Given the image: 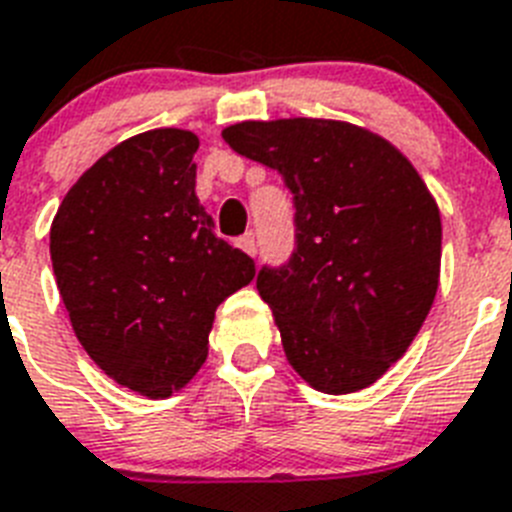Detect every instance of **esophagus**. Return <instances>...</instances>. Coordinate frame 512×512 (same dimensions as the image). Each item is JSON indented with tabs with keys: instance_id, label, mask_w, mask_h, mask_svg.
Instances as JSON below:
<instances>
[{
	"instance_id": "obj_1",
	"label": "esophagus",
	"mask_w": 512,
	"mask_h": 512,
	"mask_svg": "<svg viewBox=\"0 0 512 512\" xmlns=\"http://www.w3.org/2000/svg\"><path fill=\"white\" fill-rule=\"evenodd\" d=\"M238 248H243V251H246L248 256H253V253H256V235H253V232H246V235H240V238H238Z\"/></svg>"
}]
</instances>
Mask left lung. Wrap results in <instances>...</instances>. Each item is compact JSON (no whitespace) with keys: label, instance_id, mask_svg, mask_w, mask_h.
<instances>
[{"label":"left lung","instance_id":"8db88e82","mask_svg":"<svg viewBox=\"0 0 512 512\" xmlns=\"http://www.w3.org/2000/svg\"><path fill=\"white\" fill-rule=\"evenodd\" d=\"M222 138L293 193V253L256 277L290 366L329 395L374 384L437 295L442 222L429 188L392 143L350 122H238Z\"/></svg>","mask_w":512,"mask_h":512}]
</instances>
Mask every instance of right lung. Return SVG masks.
<instances>
[{
	"label": "right lung",
	"mask_w": 512,
	"mask_h": 512,
	"mask_svg": "<svg viewBox=\"0 0 512 512\" xmlns=\"http://www.w3.org/2000/svg\"><path fill=\"white\" fill-rule=\"evenodd\" d=\"M196 151V135L177 128L122 141L67 190L49 232L75 337L107 377L146 398L193 379L214 311L256 274L198 204Z\"/></svg>",
	"instance_id": "right-lung-1"
}]
</instances>
